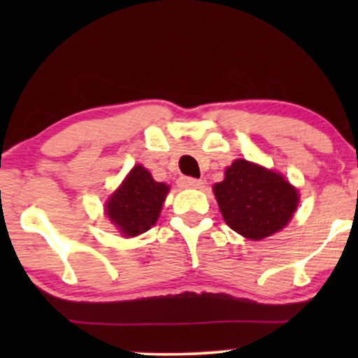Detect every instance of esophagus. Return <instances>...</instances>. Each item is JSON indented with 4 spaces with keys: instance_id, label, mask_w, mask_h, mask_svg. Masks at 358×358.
Instances as JSON below:
<instances>
[{
    "instance_id": "obj_1",
    "label": "esophagus",
    "mask_w": 358,
    "mask_h": 358,
    "mask_svg": "<svg viewBox=\"0 0 358 358\" xmlns=\"http://www.w3.org/2000/svg\"><path fill=\"white\" fill-rule=\"evenodd\" d=\"M202 179H194V178H180L179 185L184 189H202L203 187Z\"/></svg>"
}]
</instances>
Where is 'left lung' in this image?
<instances>
[{"mask_svg":"<svg viewBox=\"0 0 358 358\" xmlns=\"http://www.w3.org/2000/svg\"><path fill=\"white\" fill-rule=\"evenodd\" d=\"M213 192L228 227L254 241L287 227L300 200L282 174L246 159L233 161Z\"/></svg>","mask_w":358,"mask_h":358,"instance_id":"left-lung-1","label":"left lung"}]
</instances>
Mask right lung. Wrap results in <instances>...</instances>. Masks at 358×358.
Here are the masks:
<instances>
[{
    "mask_svg": "<svg viewBox=\"0 0 358 358\" xmlns=\"http://www.w3.org/2000/svg\"><path fill=\"white\" fill-rule=\"evenodd\" d=\"M169 185L156 182L148 169L136 164L106 203V215L127 238L148 231L158 222Z\"/></svg>",
    "mask_w": 358,
    "mask_h": 358,
    "instance_id": "obj_1",
    "label": "right lung"
}]
</instances>
